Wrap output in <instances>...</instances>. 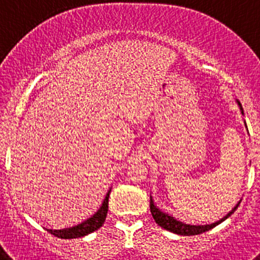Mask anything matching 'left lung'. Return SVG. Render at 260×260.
<instances>
[{"mask_svg": "<svg viewBox=\"0 0 260 260\" xmlns=\"http://www.w3.org/2000/svg\"><path fill=\"white\" fill-rule=\"evenodd\" d=\"M238 105H240L241 110H242V107H241L240 103H238ZM242 113H243V110H242ZM240 203L241 202H238L237 206H236V207H234L233 210L228 213V215L224 216L221 220L213 222V224H208V225H190V224H185V222H182V221H178L177 219H174L173 216L168 215V213H165V212H162V211L158 210L155 204H153L152 197H151V199H150V210H151V213H152V216H153V219H155L156 224L160 225L161 228L167 229V231H169V232H173V233H176V234H180V236H195V234L204 233V232H207V231H210V229L215 228L216 225H219L220 222H222L224 220L228 219L229 216H231L234 211L237 210V207L240 206Z\"/></svg>", "mask_w": 260, "mask_h": 260, "instance_id": "1", "label": "left lung"}]
</instances>
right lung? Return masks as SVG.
Wrapping results in <instances>:
<instances>
[{
  "instance_id": "right-lung-1",
  "label": "right lung",
  "mask_w": 260,
  "mask_h": 260,
  "mask_svg": "<svg viewBox=\"0 0 260 260\" xmlns=\"http://www.w3.org/2000/svg\"><path fill=\"white\" fill-rule=\"evenodd\" d=\"M109 194H110V190L108 191V194L105 195V199H104V202H103L100 210H99L95 215L91 216L89 219H87L86 221L82 222V224H78V225H75V226H71V228L59 229V231H52V229H48V232L58 238L70 240V238L83 237V236H87V234L98 231V229L100 228L103 224H104L105 217H107Z\"/></svg>"
}]
</instances>
